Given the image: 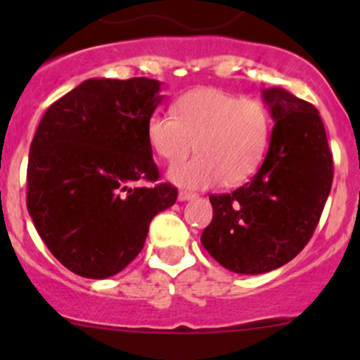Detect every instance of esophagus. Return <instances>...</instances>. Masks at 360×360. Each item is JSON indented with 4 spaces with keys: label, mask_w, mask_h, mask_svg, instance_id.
Here are the masks:
<instances>
[{
    "label": "esophagus",
    "mask_w": 360,
    "mask_h": 360,
    "mask_svg": "<svg viewBox=\"0 0 360 360\" xmlns=\"http://www.w3.org/2000/svg\"><path fill=\"white\" fill-rule=\"evenodd\" d=\"M195 197H197V195H195V193H191V191H188V190H181V191H179V200H181V202L193 200Z\"/></svg>",
    "instance_id": "obj_1"
}]
</instances>
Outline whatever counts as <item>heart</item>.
I'll return each mask as SVG.
<instances>
[{
  "instance_id": "obj_1",
  "label": "heart",
  "mask_w": 360,
  "mask_h": 360,
  "mask_svg": "<svg viewBox=\"0 0 360 360\" xmlns=\"http://www.w3.org/2000/svg\"><path fill=\"white\" fill-rule=\"evenodd\" d=\"M148 143L160 158L176 163L191 150L197 157L174 165L169 179L184 188L248 181L268 146L270 115L263 103L212 86L191 90L174 103L172 112L148 120Z\"/></svg>"
}]
</instances>
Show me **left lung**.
<instances>
[{"label": "left lung", "instance_id": "left-lung-1", "mask_svg": "<svg viewBox=\"0 0 360 360\" xmlns=\"http://www.w3.org/2000/svg\"><path fill=\"white\" fill-rule=\"evenodd\" d=\"M275 127L249 183L210 195L212 221L202 245L235 274L257 275L289 263L314 235L333 184V153L315 106L284 89L263 90Z\"/></svg>", "mask_w": 360, "mask_h": 360}]
</instances>
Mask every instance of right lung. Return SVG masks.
Wrapping results in <instances>:
<instances>
[{
	"label": "right lung",
	"mask_w": 360,
	"mask_h": 360,
	"mask_svg": "<svg viewBox=\"0 0 360 360\" xmlns=\"http://www.w3.org/2000/svg\"><path fill=\"white\" fill-rule=\"evenodd\" d=\"M158 92V79L92 78L39 122L29 150V216L79 277L122 271L144 248L151 219L176 203L172 184L136 186L160 179L146 136Z\"/></svg>",
	"instance_id": "1"
}]
</instances>
